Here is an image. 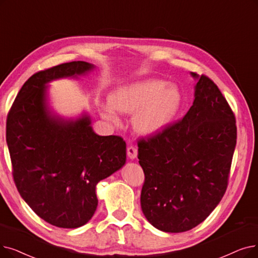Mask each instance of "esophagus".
<instances>
[{
	"instance_id": "1",
	"label": "esophagus",
	"mask_w": 258,
	"mask_h": 258,
	"mask_svg": "<svg viewBox=\"0 0 258 258\" xmlns=\"http://www.w3.org/2000/svg\"><path fill=\"white\" fill-rule=\"evenodd\" d=\"M137 155H138V149L136 145L131 144L130 147L127 148V156L130 157L131 159H135L137 158Z\"/></svg>"
}]
</instances>
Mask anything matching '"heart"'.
Instances as JSON below:
<instances>
[{"mask_svg":"<svg viewBox=\"0 0 258 258\" xmlns=\"http://www.w3.org/2000/svg\"><path fill=\"white\" fill-rule=\"evenodd\" d=\"M162 80H145L121 87L109 96V104L121 113L132 114L134 126L143 134H152L166 126L181 104V93L175 85ZM107 118L114 119L108 114Z\"/></svg>","mask_w":258,"mask_h":258,"instance_id":"b5f03b06","label":"heart"}]
</instances>
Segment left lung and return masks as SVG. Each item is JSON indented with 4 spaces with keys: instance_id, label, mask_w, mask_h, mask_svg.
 I'll use <instances>...</instances> for the list:
<instances>
[{
    "instance_id": "1",
    "label": "left lung",
    "mask_w": 258,
    "mask_h": 258,
    "mask_svg": "<svg viewBox=\"0 0 258 258\" xmlns=\"http://www.w3.org/2000/svg\"><path fill=\"white\" fill-rule=\"evenodd\" d=\"M192 76L198 82L185 116L138 138L141 209L155 228L169 233L195 228L220 203L237 139L234 113L217 85Z\"/></svg>"
}]
</instances>
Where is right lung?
I'll list each match as a JSON object with an SVG mask.
<instances>
[{
	"instance_id": "right-lung-1",
	"label": "right lung",
	"mask_w": 258,
	"mask_h": 258,
	"mask_svg": "<svg viewBox=\"0 0 258 258\" xmlns=\"http://www.w3.org/2000/svg\"><path fill=\"white\" fill-rule=\"evenodd\" d=\"M94 67L74 61L36 73L7 115L6 141L18 191L39 217L59 228H79L93 217L97 183L126 159L122 137L99 136L89 116L67 120L47 105L48 82Z\"/></svg>"
}]
</instances>
